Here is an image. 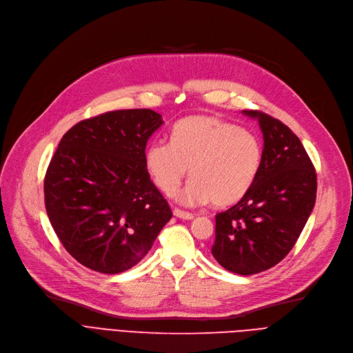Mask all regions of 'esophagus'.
Returning a JSON list of instances; mask_svg holds the SVG:
<instances>
[{"label": "esophagus", "instance_id": "34e87169", "mask_svg": "<svg viewBox=\"0 0 353 353\" xmlns=\"http://www.w3.org/2000/svg\"><path fill=\"white\" fill-rule=\"evenodd\" d=\"M174 215L176 216V218H181V219H192L194 218V215L191 214V212H185V211H182V210H179V208H174Z\"/></svg>", "mask_w": 353, "mask_h": 353}]
</instances>
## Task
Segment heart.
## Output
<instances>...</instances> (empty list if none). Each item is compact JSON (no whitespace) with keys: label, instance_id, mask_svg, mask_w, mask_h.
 I'll use <instances>...</instances> for the list:
<instances>
[{"label":"heart","instance_id":"obj_1","mask_svg":"<svg viewBox=\"0 0 353 353\" xmlns=\"http://www.w3.org/2000/svg\"><path fill=\"white\" fill-rule=\"evenodd\" d=\"M262 143L235 123L192 115L175 123L171 143L157 141L145 151V165L165 195H174L190 168L192 178L176 199L183 205L208 202L218 208L238 202L252 186L262 162Z\"/></svg>","mask_w":353,"mask_h":353}]
</instances>
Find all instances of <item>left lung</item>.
Listing matches in <instances>:
<instances>
[{"mask_svg": "<svg viewBox=\"0 0 353 353\" xmlns=\"http://www.w3.org/2000/svg\"><path fill=\"white\" fill-rule=\"evenodd\" d=\"M263 135L259 172L238 203L215 216L212 255L228 271L254 275L292 250L316 201V172L299 138L279 119L252 110Z\"/></svg>", "mask_w": 353, "mask_h": 353, "instance_id": "1", "label": "left lung"}]
</instances>
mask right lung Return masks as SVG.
<instances>
[{
  "label": "right lung",
  "mask_w": 353,
  "mask_h": 353,
  "mask_svg": "<svg viewBox=\"0 0 353 353\" xmlns=\"http://www.w3.org/2000/svg\"><path fill=\"white\" fill-rule=\"evenodd\" d=\"M162 123L152 110L111 111L78 122L58 143L44 179L46 210L68 254L92 271L132 268L172 218L145 165Z\"/></svg>",
  "instance_id": "obj_1"
}]
</instances>
